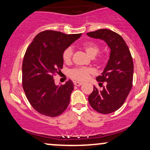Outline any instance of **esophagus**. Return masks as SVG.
I'll return each instance as SVG.
<instances>
[{
    "label": "esophagus",
    "mask_w": 150,
    "mask_h": 150,
    "mask_svg": "<svg viewBox=\"0 0 150 150\" xmlns=\"http://www.w3.org/2000/svg\"><path fill=\"white\" fill-rule=\"evenodd\" d=\"M74 84H75V86H80L82 85V82H74Z\"/></svg>",
    "instance_id": "1"
}]
</instances>
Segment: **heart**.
<instances>
[{
  "mask_svg": "<svg viewBox=\"0 0 150 150\" xmlns=\"http://www.w3.org/2000/svg\"><path fill=\"white\" fill-rule=\"evenodd\" d=\"M82 48L85 50L87 55L90 57L94 58L98 54L99 51V48L97 44L93 42L84 43ZM73 50L72 47H68L63 51V59L65 63H68L71 61L73 56ZM94 73L92 68H76L70 71V76L75 80L85 81L88 79L89 75Z\"/></svg>",
  "mask_w": 150,
  "mask_h": 150,
  "instance_id": "heart-1",
  "label": "heart"
}]
</instances>
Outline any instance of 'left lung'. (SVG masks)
Here are the masks:
<instances>
[{
	"mask_svg": "<svg viewBox=\"0 0 150 150\" xmlns=\"http://www.w3.org/2000/svg\"><path fill=\"white\" fill-rule=\"evenodd\" d=\"M88 37L104 41L110 49L108 62L101 75L97 77L103 89L94 86L88 101L97 112L108 114L121 107L130 92L133 78V61L126 43L121 36L107 29L88 32Z\"/></svg>",
	"mask_w": 150,
	"mask_h": 150,
	"instance_id": "1",
	"label": "left lung"
}]
</instances>
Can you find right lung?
<instances>
[{"instance_id": "add662e5", "label": "right lung", "mask_w": 150, "mask_h": 150, "mask_svg": "<svg viewBox=\"0 0 150 150\" xmlns=\"http://www.w3.org/2000/svg\"><path fill=\"white\" fill-rule=\"evenodd\" d=\"M81 35L44 31L27 48L22 63V87L30 104L41 114L58 116L69 105L73 82L69 80L56 85L53 75L63 68V51Z\"/></svg>"}]
</instances>
